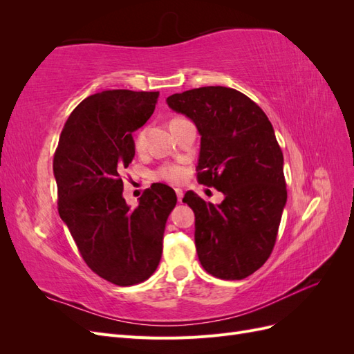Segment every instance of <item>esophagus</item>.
<instances>
[{
    "label": "esophagus",
    "mask_w": 354,
    "mask_h": 354,
    "mask_svg": "<svg viewBox=\"0 0 354 354\" xmlns=\"http://www.w3.org/2000/svg\"><path fill=\"white\" fill-rule=\"evenodd\" d=\"M176 194H177L178 202H181V199H183V190H181V189H176Z\"/></svg>",
    "instance_id": "1"
}]
</instances>
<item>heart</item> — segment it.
Instances as JSON below:
<instances>
[{
  "label": "heart",
  "instance_id": "obj_1",
  "mask_svg": "<svg viewBox=\"0 0 354 354\" xmlns=\"http://www.w3.org/2000/svg\"><path fill=\"white\" fill-rule=\"evenodd\" d=\"M176 120H178V118H176ZM145 143H146V130H142L137 134L136 142H134V146L138 152L143 151ZM156 177L160 180H167L169 183H181V181L186 178V169L176 164H167L156 171Z\"/></svg>",
  "mask_w": 354,
  "mask_h": 354
}]
</instances>
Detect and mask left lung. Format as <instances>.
<instances>
[{
	"instance_id": "8db88e82",
	"label": "left lung",
	"mask_w": 354,
	"mask_h": 354,
	"mask_svg": "<svg viewBox=\"0 0 354 354\" xmlns=\"http://www.w3.org/2000/svg\"><path fill=\"white\" fill-rule=\"evenodd\" d=\"M201 134L198 181L223 192L218 205L186 192L195 212L199 261L209 274L241 281L269 259L286 203L283 155L272 122L238 90L201 87L167 99Z\"/></svg>"
}]
</instances>
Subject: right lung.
<instances>
[{
	"label": "right lung",
	"mask_w": 354,
	"mask_h": 354,
	"mask_svg": "<svg viewBox=\"0 0 354 354\" xmlns=\"http://www.w3.org/2000/svg\"><path fill=\"white\" fill-rule=\"evenodd\" d=\"M158 91L108 90L84 99L63 127L53 159L57 205L84 261L103 279L130 286L149 279L162 255L176 192L155 183L131 209L122 171L136 149L133 133L155 111Z\"/></svg>",
	"instance_id": "add662e5"
}]
</instances>
